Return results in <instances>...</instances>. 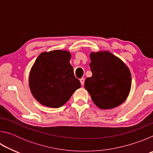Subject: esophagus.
Listing matches in <instances>:
<instances>
[{"label": "esophagus", "mask_w": 153, "mask_h": 153, "mask_svg": "<svg viewBox=\"0 0 153 153\" xmlns=\"http://www.w3.org/2000/svg\"><path fill=\"white\" fill-rule=\"evenodd\" d=\"M79 81H80V83H81V84L82 85H84V81H85V79H84V78H81L79 79Z\"/></svg>", "instance_id": "34e87169"}]
</instances>
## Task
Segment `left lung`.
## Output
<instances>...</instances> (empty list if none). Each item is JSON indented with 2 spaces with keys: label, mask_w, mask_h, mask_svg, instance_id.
I'll return each instance as SVG.
<instances>
[{
  "label": "left lung",
  "mask_w": 153,
  "mask_h": 153,
  "mask_svg": "<svg viewBox=\"0 0 153 153\" xmlns=\"http://www.w3.org/2000/svg\"><path fill=\"white\" fill-rule=\"evenodd\" d=\"M90 67L92 76L84 87L92 101L101 109H111L127 99L131 90V77L126 64L108 51L91 52Z\"/></svg>",
  "instance_id": "left-lung-1"
}]
</instances>
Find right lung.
<instances>
[{"label":"right lung","instance_id":"right-lung-1","mask_svg":"<svg viewBox=\"0 0 153 153\" xmlns=\"http://www.w3.org/2000/svg\"><path fill=\"white\" fill-rule=\"evenodd\" d=\"M71 57L68 51L55 50L43 52L36 59L30 72L29 86L40 104L60 107L81 87L69 63Z\"/></svg>","mask_w":153,"mask_h":153}]
</instances>
